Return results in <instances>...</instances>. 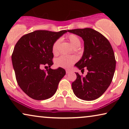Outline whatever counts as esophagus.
I'll list each match as a JSON object with an SVG mask.
<instances>
[{"instance_id":"34e87169","label":"esophagus","mask_w":129,"mask_h":129,"mask_svg":"<svg viewBox=\"0 0 129 129\" xmlns=\"http://www.w3.org/2000/svg\"><path fill=\"white\" fill-rule=\"evenodd\" d=\"M66 72L67 74L70 73H71V72H72V70H70V69H66Z\"/></svg>"}]
</instances>
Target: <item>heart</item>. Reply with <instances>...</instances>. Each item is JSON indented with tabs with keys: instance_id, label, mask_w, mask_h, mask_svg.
<instances>
[{
	"instance_id": "heart-1",
	"label": "heart",
	"mask_w": 129,
	"mask_h": 129,
	"mask_svg": "<svg viewBox=\"0 0 129 129\" xmlns=\"http://www.w3.org/2000/svg\"><path fill=\"white\" fill-rule=\"evenodd\" d=\"M68 40L73 48L77 49L80 46L81 41L80 39L77 35L75 34H70L68 36ZM60 43V40H57L54 42L52 45V52L53 54H57L58 52V47ZM77 60L76 56H61L60 57L57 58L56 60V64L58 66L61 68H68L73 64Z\"/></svg>"
}]
</instances>
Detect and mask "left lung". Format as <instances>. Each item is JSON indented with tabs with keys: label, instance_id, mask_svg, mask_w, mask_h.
Returning <instances> with one entry per match:
<instances>
[{
	"label": "left lung",
	"instance_id": "obj_1",
	"mask_svg": "<svg viewBox=\"0 0 129 129\" xmlns=\"http://www.w3.org/2000/svg\"><path fill=\"white\" fill-rule=\"evenodd\" d=\"M68 31L84 40L83 54L75 66L80 70L84 68L88 70L84 77L76 73L77 79L72 84L73 93L80 99H96L110 86L115 72L116 62L112 46L103 35L91 28Z\"/></svg>",
	"mask_w": 129,
	"mask_h": 129
}]
</instances>
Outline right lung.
Here are the masks:
<instances>
[{"label":"right lung","instance_id":"1","mask_svg":"<svg viewBox=\"0 0 129 129\" xmlns=\"http://www.w3.org/2000/svg\"><path fill=\"white\" fill-rule=\"evenodd\" d=\"M67 31L36 30L23 35L16 44L12 55L16 79L21 89L33 99L46 100L53 96L66 74L63 68H50L53 64V44ZM43 66L49 69L42 70Z\"/></svg>","mask_w":129,"mask_h":129}]
</instances>
